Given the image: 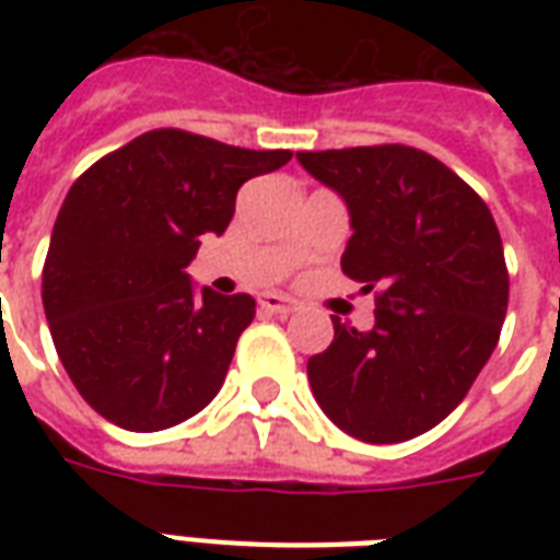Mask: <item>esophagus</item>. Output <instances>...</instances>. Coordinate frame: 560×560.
Returning a JSON list of instances; mask_svg holds the SVG:
<instances>
[{
    "instance_id": "34e87169",
    "label": "esophagus",
    "mask_w": 560,
    "mask_h": 560,
    "mask_svg": "<svg viewBox=\"0 0 560 560\" xmlns=\"http://www.w3.org/2000/svg\"><path fill=\"white\" fill-rule=\"evenodd\" d=\"M258 305H261V311H267V314H279V316H288L296 311V299L290 296H281V293H264V296H258Z\"/></svg>"
}]
</instances>
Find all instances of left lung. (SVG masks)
Listing matches in <instances>:
<instances>
[{"mask_svg":"<svg viewBox=\"0 0 560 560\" xmlns=\"http://www.w3.org/2000/svg\"><path fill=\"white\" fill-rule=\"evenodd\" d=\"M337 191L351 237L342 272L381 288L372 331L334 316L307 360L316 404L360 442L416 439L459 407L491 358L509 307L503 241L479 194L407 144L296 153Z\"/></svg>","mask_w":560,"mask_h":560,"instance_id":"left-lung-1","label":"left lung"}]
</instances>
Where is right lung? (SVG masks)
Instances as JSON below:
<instances>
[{"label":"right lung","instance_id":"add662e5","mask_svg":"<svg viewBox=\"0 0 560 560\" xmlns=\"http://www.w3.org/2000/svg\"><path fill=\"white\" fill-rule=\"evenodd\" d=\"M290 156L165 127L107 153L69 188L43 307L74 389L107 421L156 433L218 395L255 299L197 290L186 267L200 235L226 232L237 188Z\"/></svg>","mask_w":560,"mask_h":560}]
</instances>
